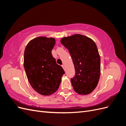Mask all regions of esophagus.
Segmentation results:
<instances>
[{
    "label": "esophagus",
    "mask_w": 126,
    "mask_h": 126,
    "mask_svg": "<svg viewBox=\"0 0 126 126\" xmlns=\"http://www.w3.org/2000/svg\"><path fill=\"white\" fill-rule=\"evenodd\" d=\"M62 67L63 68V69L64 70V64H63V65H62Z\"/></svg>",
    "instance_id": "34e87169"
}]
</instances>
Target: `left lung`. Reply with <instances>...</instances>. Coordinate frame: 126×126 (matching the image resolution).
I'll use <instances>...</instances> for the list:
<instances>
[{
  "label": "left lung",
  "instance_id": "1",
  "mask_svg": "<svg viewBox=\"0 0 126 126\" xmlns=\"http://www.w3.org/2000/svg\"><path fill=\"white\" fill-rule=\"evenodd\" d=\"M73 62L76 74L71 79L74 90L79 94H90L96 88L100 75V57L94 42L80 34L60 40Z\"/></svg>",
  "mask_w": 126,
  "mask_h": 126
}]
</instances>
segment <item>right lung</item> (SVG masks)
<instances>
[{"instance_id":"right-lung-1","label":"right lung","mask_w":126,"mask_h":126,"mask_svg":"<svg viewBox=\"0 0 126 126\" xmlns=\"http://www.w3.org/2000/svg\"><path fill=\"white\" fill-rule=\"evenodd\" d=\"M55 43L54 38L38 37L29 42L24 51L27 77L33 89L44 96H49L58 90L64 74L51 54Z\"/></svg>"}]
</instances>
